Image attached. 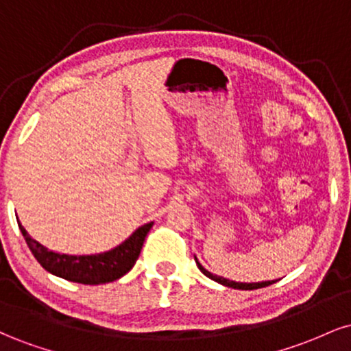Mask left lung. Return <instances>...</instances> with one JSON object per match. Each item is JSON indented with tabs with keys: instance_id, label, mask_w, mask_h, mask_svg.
<instances>
[{
	"instance_id": "1",
	"label": "left lung",
	"mask_w": 351,
	"mask_h": 351,
	"mask_svg": "<svg viewBox=\"0 0 351 351\" xmlns=\"http://www.w3.org/2000/svg\"><path fill=\"white\" fill-rule=\"evenodd\" d=\"M195 261H196V264H198L199 271L203 272L204 276H206V277H209V279H213V280L219 282V284L226 285V287L239 289V291H254V289L267 287V285H271V284H274V282H277V280H267V282H252V284H245V282H234V280H229V279H224V277L215 276V274H211L209 271H206V269H204L203 265H201V264L198 263V259H196V257H195Z\"/></svg>"
}]
</instances>
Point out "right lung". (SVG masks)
I'll return each mask as SVG.
<instances>
[{
    "instance_id": "add662e5",
    "label": "right lung",
    "mask_w": 351,
    "mask_h": 351,
    "mask_svg": "<svg viewBox=\"0 0 351 351\" xmlns=\"http://www.w3.org/2000/svg\"><path fill=\"white\" fill-rule=\"evenodd\" d=\"M152 226L153 223L143 224L127 241H123L112 251L94 254V256H69V254L52 252L47 247H44L43 244H39L38 241H34L27 234L26 229L19 223V229L26 239L27 247L31 249L36 261L47 272L62 277L66 280L87 285L114 282L130 271L138 259L145 237H147Z\"/></svg>"
}]
</instances>
